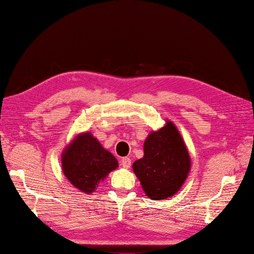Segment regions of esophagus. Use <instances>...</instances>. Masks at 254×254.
I'll return each mask as SVG.
<instances>
[{
	"label": "esophagus",
	"instance_id": "obj_1",
	"mask_svg": "<svg viewBox=\"0 0 254 254\" xmlns=\"http://www.w3.org/2000/svg\"><path fill=\"white\" fill-rule=\"evenodd\" d=\"M121 164H122V166H123L124 168L128 169V168H130V166H131V161H130L129 158L125 157V158H123V159L121 160Z\"/></svg>",
	"mask_w": 254,
	"mask_h": 254
}]
</instances>
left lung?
<instances>
[{"label": "left lung", "mask_w": 254, "mask_h": 254, "mask_svg": "<svg viewBox=\"0 0 254 254\" xmlns=\"http://www.w3.org/2000/svg\"><path fill=\"white\" fill-rule=\"evenodd\" d=\"M191 160L182 136L172 122L144 140L143 157L132 164L142 190L153 200L175 195L186 181Z\"/></svg>", "instance_id": "left-lung-1"}]
</instances>
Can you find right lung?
I'll use <instances>...</instances> for the list:
<instances>
[{
	"instance_id": "1",
	"label": "right lung",
	"mask_w": 254,
	"mask_h": 254,
	"mask_svg": "<svg viewBox=\"0 0 254 254\" xmlns=\"http://www.w3.org/2000/svg\"><path fill=\"white\" fill-rule=\"evenodd\" d=\"M62 170L69 182L83 193H92L108 173L119 167L112 153L104 150L89 132L76 136L62 154Z\"/></svg>"
}]
</instances>
